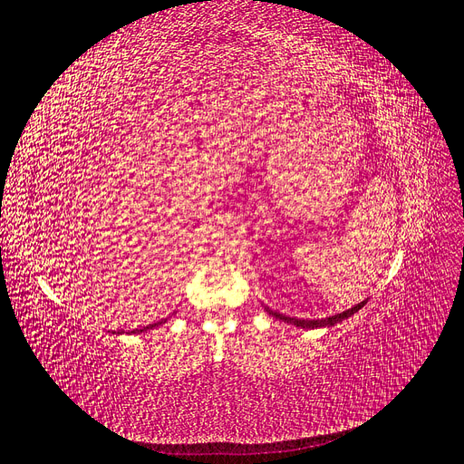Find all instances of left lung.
<instances>
[{
  "label": "left lung",
  "instance_id": "8db88e82",
  "mask_svg": "<svg viewBox=\"0 0 464 464\" xmlns=\"http://www.w3.org/2000/svg\"><path fill=\"white\" fill-rule=\"evenodd\" d=\"M365 304H367V300L359 302L357 305L350 307V310L342 312V314H336V315H333V317H327V319H314V321H307V319H296V317H288V315H283V314H279V312H273V310H269V307H266V312H267L269 315L276 317V319H281V321L290 323V324H296V327H300V329H321V327H333V324H336V323H340V321H344V319L352 317L353 314H357L359 310H362V307H363Z\"/></svg>",
  "mask_w": 464,
  "mask_h": 464
}]
</instances>
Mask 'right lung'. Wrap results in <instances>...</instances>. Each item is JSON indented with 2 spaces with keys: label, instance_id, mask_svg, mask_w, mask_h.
<instances>
[{
  "label": "right lung",
  "instance_id": "1",
  "mask_svg": "<svg viewBox=\"0 0 464 464\" xmlns=\"http://www.w3.org/2000/svg\"><path fill=\"white\" fill-rule=\"evenodd\" d=\"M162 323H166V319L164 321H159V323H152V324H149V327H143V329H135V331H131L133 334L137 333V334H140V333H145V331H149V329H152V327H159V324H162Z\"/></svg>",
  "mask_w": 464,
  "mask_h": 464
}]
</instances>
